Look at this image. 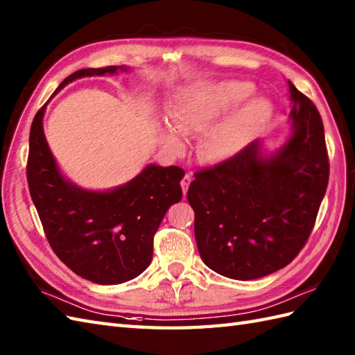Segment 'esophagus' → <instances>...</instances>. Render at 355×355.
I'll return each mask as SVG.
<instances>
[{
    "label": "esophagus",
    "instance_id": "esophagus-1",
    "mask_svg": "<svg viewBox=\"0 0 355 355\" xmlns=\"http://www.w3.org/2000/svg\"><path fill=\"white\" fill-rule=\"evenodd\" d=\"M191 181H192V177L189 175V174H186L184 178L181 180V189H183V193H184V195H186L187 191H189V184H191Z\"/></svg>",
    "mask_w": 355,
    "mask_h": 355
}]
</instances>
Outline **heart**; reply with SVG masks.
<instances>
[{
    "mask_svg": "<svg viewBox=\"0 0 355 355\" xmlns=\"http://www.w3.org/2000/svg\"><path fill=\"white\" fill-rule=\"evenodd\" d=\"M252 92L251 83L237 80L187 87L181 90L169 110L172 127L181 135L204 133L198 146L202 160H233L251 144L269 114V103L265 98H254L236 107ZM175 130L162 127L160 139L169 150L180 151L183 142Z\"/></svg>",
    "mask_w": 355,
    "mask_h": 355,
    "instance_id": "1",
    "label": "heart"
}]
</instances>
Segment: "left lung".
<instances>
[{"label":"left lung","mask_w":355,"mask_h":355,"mask_svg":"<svg viewBox=\"0 0 355 355\" xmlns=\"http://www.w3.org/2000/svg\"><path fill=\"white\" fill-rule=\"evenodd\" d=\"M291 135L274 153L260 140L195 174L187 201L202 261L227 278H261L289 265L311 233L328 186L324 123L291 81Z\"/></svg>","instance_id":"obj_1"}]
</instances>
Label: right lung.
<instances>
[{
	"label": "right lung",
	"instance_id": "1",
	"mask_svg": "<svg viewBox=\"0 0 355 355\" xmlns=\"http://www.w3.org/2000/svg\"><path fill=\"white\" fill-rule=\"evenodd\" d=\"M127 72V66L80 69L66 77L54 94L73 80ZM46 104L31 123L27 180L53 251L81 278L96 284L130 282L150 266L153 241L172 204L181 200L184 171L148 164L128 183L89 191L66 178L44 133Z\"/></svg>",
	"mask_w": 355,
	"mask_h": 355
}]
</instances>
